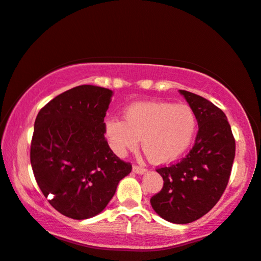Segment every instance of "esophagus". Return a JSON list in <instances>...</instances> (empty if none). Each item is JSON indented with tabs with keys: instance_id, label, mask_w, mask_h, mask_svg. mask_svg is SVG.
Wrapping results in <instances>:
<instances>
[{
	"instance_id": "34e87169",
	"label": "esophagus",
	"mask_w": 261,
	"mask_h": 261,
	"mask_svg": "<svg viewBox=\"0 0 261 261\" xmlns=\"http://www.w3.org/2000/svg\"><path fill=\"white\" fill-rule=\"evenodd\" d=\"M133 172L137 173V174H143V173L146 172V169L142 167V166H138V165H134L133 166Z\"/></svg>"
}]
</instances>
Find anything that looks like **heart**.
<instances>
[{
	"instance_id": "1",
	"label": "heart",
	"mask_w": 261,
	"mask_h": 261,
	"mask_svg": "<svg viewBox=\"0 0 261 261\" xmlns=\"http://www.w3.org/2000/svg\"><path fill=\"white\" fill-rule=\"evenodd\" d=\"M123 120L113 118L106 122L105 133L116 155L124 156L141 147L149 161L169 164L191 146L196 130V118L186 105L139 102L124 112Z\"/></svg>"
}]
</instances>
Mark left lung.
Returning a JSON list of instances; mask_svg holds the SVG:
<instances>
[{"label": "left lung", "instance_id": "8db88e82", "mask_svg": "<svg viewBox=\"0 0 261 261\" xmlns=\"http://www.w3.org/2000/svg\"><path fill=\"white\" fill-rule=\"evenodd\" d=\"M180 94L193 111L199 130L194 146L182 160L156 168L164 187L150 198V205L165 220L188 224L208 213L225 192L236 140L220 108L187 90Z\"/></svg>", "mask_w": 261, "mask_h": 261}]
</instances>
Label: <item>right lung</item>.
<instances>
[{
  "label": "right lung",
  "instance_id": "obj_1",
  "mask_svg": "<svg viewBox=\"0 0 261 261\" xmlns=\"http://www.w3.org/2000/svg\"><path fill=\"white\" fill-rule=\"evenodd\" d=\"M113 92L82 85L60 94L36 116L30 146L34 176L54 208L84 220L102 212L132 172L109 148L103 122Z\"/></svg>",
  "mask_w": 261,
  "mask_h": 261
}]
</instances>
